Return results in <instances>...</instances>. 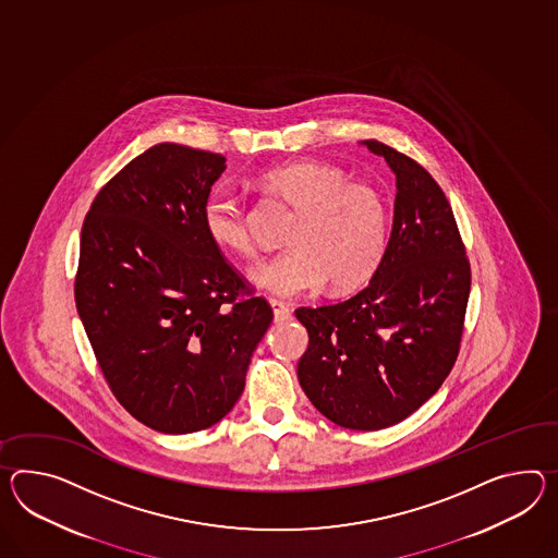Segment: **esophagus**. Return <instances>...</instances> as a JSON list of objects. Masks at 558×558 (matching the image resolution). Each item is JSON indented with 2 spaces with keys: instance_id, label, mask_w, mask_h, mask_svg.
Here are the masks:
<instances>
[{
  "instance_id": "34e87169",
  "label": "esophagus",
  "mask_w": 558,
  "mask_h": 558,
  "mask_svg": "<svg viewBox=\"0 0 558 558\" xmlns=\"http://www.w3.org/2000/svg\"><path fill=\"white\" fill-rule=\"evenodd\" d=\"M270 306H272L274 320H276V323H286V320L292 318V311L286 306L284 302L270 300Z\"/></svg>"
}]
</instances>
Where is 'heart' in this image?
Segmentation results:
<instances>
[{
  "mask_svg": "<svg viewBox=\"0 0 558 558\" xmlns=\"http://www.w3.org/2000/svg\"><path fill=\"white\" fill-rule=\"evenodd\" d=\"M259 185L296 211L284 254L250 272L254 284L292 299L328 288L349 292L379 270L389 242V207L375 185L353 181L335 165L294 161L259 175ZM205 233L214 244L242 258L256 254L250 214L242 195L218 185L202 205Z\"/></svg>",
  "mask_w": 558,
  "mask_h": 558,
  "instance_id": "1",
  "label": "heart"
}]
</instances>
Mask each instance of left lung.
Listing matches in <instances>:
<instances>
[{"instance_id": "left-lung-1", "label": "left lung", "mask_w": 558, "mask_h": 558, "mask_svg": "<svg viewBox=\"0 0 558 558\" xmlns=\"http://www.w3.org/2000/svg\"><path fill=\"white\" fill-rule=\"evenodd\" d=\"M397 179L393 230L365 290L296 311L308 330L299 380L327 420L377 432L403 422L453 367L470 299V262L441 187L408 155L363 141Z\"/></svg>"}]
</instances>
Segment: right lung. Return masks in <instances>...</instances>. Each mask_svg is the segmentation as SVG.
Here are the masks:
<instances>
[{
	"instance_id": "1",
	"label": "right lung",
	"mask_w": 558,
	"mask_h": 558,
	"mask_svg": "<svg viewBox=\"0 0 558 558\" xmlns=\"http://www.w3.org/2000/svg\"><path fill=\"white\" fill-rule=\"evenodd\" d=\"M223 171V155L159 143L98 191L82 223V325L119 403L161 434L230 413L274 318L205 233L202 205Z\"/></svg>"
}]
</instances>
